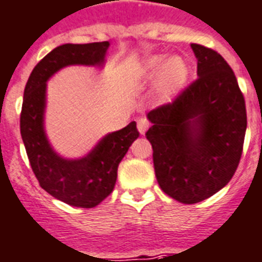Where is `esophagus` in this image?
<instances>
[{
    "mask_svg": "<svg viewBox=\"0 0 262 262\" xmlns=\"http://www.w3.org/2000/svg\"><path fill=\"white\" fill-rule=\"evenodd\" d=\"M148 121H147V118H140L139 121H137V129L141 135H144L145 130H147V127H148Z\"/></svg>",
    "mask_w": 262,
    "mask_h": 262,
    "instance_id": "1",
    "label": "esophagus"
}]
</instances>
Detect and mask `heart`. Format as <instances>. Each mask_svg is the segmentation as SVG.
Listing matches in <instances>:
<instances>
[{"label": "heart", "instance_id": "obj_1", "mask_svg": "<svg viewBox=\"0 0 262 262\" xmlns=\"http://www.w3.org/2000/svg\"><path fill=\"white\" fill-rule=\"evenodd\" d=\"M140 78L144 82L157 81V95L159 101L169 103L179 95L188 79V66L180 56L157 55L145 60L140 71Z\"/></svg>", "mask_w": 262, "mask_h": 262}]
</instances>
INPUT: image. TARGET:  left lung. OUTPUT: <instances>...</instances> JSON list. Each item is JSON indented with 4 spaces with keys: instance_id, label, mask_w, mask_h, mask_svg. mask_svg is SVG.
I'll return each mask as SVG.
<instances>
[{
    "instance_id": "8db88e82",
    "label": "left lung",
    "mask_w": 262,
    "mask_h": 262,
    "mask_svg": "<svg viewBox=\"0 0 262 262\" xmlns=\"http://www.w3.org/2000/svg\"><path fill=\"white\" fill-rule=\"evenodd\" d=\"M198 79L173 103L147 114L145 133L163 192L187 205L224 188L242 157L247 117L236 77L224 57L191 43Z\"/></svg>"
}]
</instances>
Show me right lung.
Returning <instances> with one entry per match:
<instances>
[{
    "label": "right lung",
    "instance_id": "add662e5",
    "mask_svg": "<svg viewBox=\"0 0 262 262\" xmlns=\"http://www.w3.org/2000/svg\"><path fill=\"white\" fill-rule=\"evenodd\" d=\"M108 47V41L60 45L34 67L25 88L20 133L31 169L48 193L70 206L91 209L113 192L118 165L139 132L133 121L121 130L105 135L83 157H61L45 132L47 82L69 66H104Z\"/></svg>",
    "mask_w": 262,
    "mask_h": 262
}]
</instances>
